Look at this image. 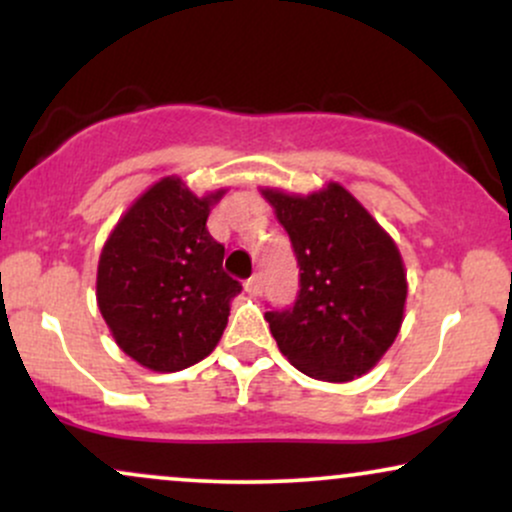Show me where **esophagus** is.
Masks as SVG:
<instances>
[{"mask_svg":"<svg viewBox=\"0 0 512 512\" xmlns=\"http://www.w3.org/2000/svg\"><path fill=\"white\" fill-rule=\"evenodd\" d=\"M245 291L250 293V296H257V293L262 291V276L260 274H252L248 281H245Z\"/></svg>","mask_w":512,"mask_h":512,"instance_id":"esophagus-1","label":"esophagus"}]
</instances>
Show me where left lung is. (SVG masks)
<instances>
[{"mask_svg":"<svg viewBox=\"0 0 512 512\" xmlns=\"http://www.w3.org/2000/svg\"><path fill=\"white\" fill-rule=\"evenodd\" d=\"M262 195L301 267L293 305L264 313L279 351L327 383L368 373L402 327L407 274L395 240L337 182L308 197Z\"/></svg>","mask_w":512,"mask_h":512,"instance_id":"1","label":"left lung"}]
</instances>
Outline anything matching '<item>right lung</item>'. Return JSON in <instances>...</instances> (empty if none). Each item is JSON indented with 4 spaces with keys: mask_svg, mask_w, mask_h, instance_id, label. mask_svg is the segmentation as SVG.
<instances>
[{
    "mask_svg": "<svg viewBox=\"0 0 512 512\" xmlns=\"http://www.w3.org/2000/svg\"><path fill=\"white\" fill-rule=\"evenodd\" d=\"M226 190L192 195L163 178L117 221L98 262L96 296L117 346L142 366L175 373L214 351L231 298L243 286L223 272V245L207 231Z\"/></svg>",
    "mask_w": 512,
    "mask_h": 512,
    "instance_id": "1",
    "label": "right lung"
}]
</instances>
